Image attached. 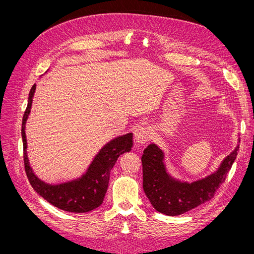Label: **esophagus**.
Here are the masks:
<instances>
[{"label": "esophagus", "instance_id": "34e87169", "mask_svg": "<svg viewBox=\"0 0 254 254\" xmlns=\"http://www.w3.org/2000/svg\"><path fill=\"white\" fill-rule=\"evenodd\" d=\"M150 134H151L150 130L147 127L136 128L134 133H133V141H134L135 145H137V146L144 145L150 139Z\"/></svg>", "mask_w": 254, "mask_h": 254}]
</instances>
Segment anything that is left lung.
I'll return each mask as SVG.
<instances>
[{
  "label": "left lung",
  "instance_id": "1",
  "mask_svg": "<svg viewBox=\"0 0 254 254\" xmlns=\"http://www.w3.org/2000/svg\"><path fill=\"white\" fill-rule=\"evenodd\" d=\"M238 146L220 163L217 171L194 182L175 179L166 171L164 152L156 144H149L143 151V189L155 210L177 216L211 200L215 191L226 180L237 156Z\"/></svg>",
  "mask_w": 254,
  "mask_h": 254
}]
</instances>
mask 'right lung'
<instances>
[{"instance_id": "right-lung-1", "label": "right lung", "mask_w": 254, "mask_h": 254, "mask_svg": "<svg viewBox=\"0 0 254 254\" xmlns=\"http://www.w3.org/2000/svg\"><path fill=\"white\" fill-rule=\"evenodd\" d=\"M36 84L29 91L28 104L22 120V141L24 152V166L28 181L33 189L45 200L60 210L72 213H87L96 209L104 201L108 189L110 172L118 158L131 150L132 133L115 137L98 151L80 178L60 184H49L34 174L27 158L25 124L32 108Z\"/></svg>"}]
</instances>
